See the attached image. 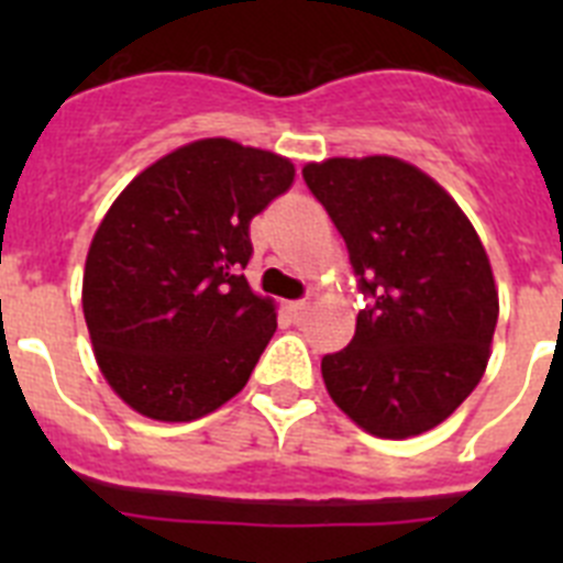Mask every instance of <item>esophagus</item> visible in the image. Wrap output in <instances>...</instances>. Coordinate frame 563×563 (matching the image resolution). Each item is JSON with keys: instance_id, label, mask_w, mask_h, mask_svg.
I'll use <instances>...</instances> for the list:
<instances>
[{"instance_id": "obj_1", "label": "esophagus", "mask_w": 563, "mask_h": 563, "mask_svg": "<svg viewBox=\"0 0 563 563\" xmlns=\"http://www.w3.org/2000/svg\"><path fill=\"white\" fill-rule=\"evenodd\" d=\"M287 310L292 312V318H305L307 312H310V301H290Z\"/></svg>"}]
</instances>
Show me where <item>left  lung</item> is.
Segmentation results:
<instances>
[{"instance_id":"1","label":"left lung","mask_w":563,"mask_h":563,"mask_svg":"<svg viewBox=\"0 0 563 563\" xmlns=\"http://www.w3.org/2000/svg\"><path fill=\"white\" fill-rule=\"evenodd\" d=\"M301 172L366 296L350 346L321 361L327 391L366 434H426L490 361L499 290L479 233L434 177L400 157H330Z\"/></svg>"}]
</instances>
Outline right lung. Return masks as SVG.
I'll use <instances>...</instances> for the list:
<instances>
[{
	"label": "right lung",
	"mask_w": 563,
	"mask_h": 563,
	"mask_svg": "<svg viewBox=\"0 0 563 563\" xmlns=\"http://www.w3.org/2000/svg\"><path fill=\"white\" fill-rule=\"evenodd\" d=\"M296 180L267 148L202 137L143 168L103 213L81 305L98 369L129 409L191 422L245 389L276 332L253 292L251 220Z\"/></svg>",
	"instance_id": "right-lung-1"
}]
</instances>
